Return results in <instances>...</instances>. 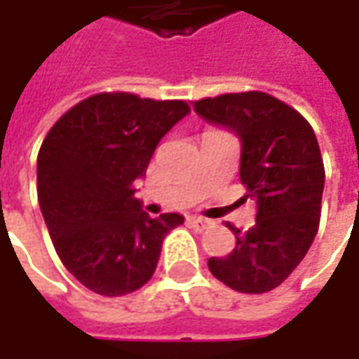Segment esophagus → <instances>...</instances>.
<instances>
[{"mask_svg":"<svg viewBox=\"0 0 359 359\" xmlns=\"http://www.w3.org/2000/svg\"><path fill=\"white\" fill-rule=\"evenodd\" d=\"M187 224L191 226V228L196 229V231H203V229L210 228V219H205V217H200V215H189L187 217Z\"/></svg>","mask_w":359,"mask_h":359,"instance_id":"1","label":"esophagus"}]
</instances>
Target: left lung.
Here are the masks:
<instances>
[{
  "instance_id": "left-lung-1",
  "label": "left lung",
  "mask_w": 359,
  "mask_h": 359,
  "mask_svg": "<svg viewBox=\"0 0 359 359\" xmlns=\"http://www.w3.org/2000/svg\"><path fill=\"white\" fill-rule=\"evenodd\" d=\"M194 109L241 140L243 200L257 205L254 228L236 233L226 257H210L219 282L241 294H266L297 268L318 233L324 159L308 119L264 91L224 93L194 102Z\"/></svg>"
}]
</instances>
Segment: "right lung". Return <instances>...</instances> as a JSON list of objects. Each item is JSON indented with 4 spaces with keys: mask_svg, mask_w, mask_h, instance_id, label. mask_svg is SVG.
<instances>
[{
    "mask_svg": "<svg viewBox=\"0 0 359 359\" xmlns=\"http://www.w3.org/2000/svg\"><path fill=\"white\" fill-rule=\"evenodd\" d=\"M189 114L182 100L104 91L67 109L37 154V200L77 282L118 297L151 280L163 238L184 215L149 217L133 198L159 140Z\"/></svg>",
    "mask_w": 359,
    "mask_h": 359,
    "instance_id": "right-lung-1",
    "label": "right lung"
}]
</instances>
